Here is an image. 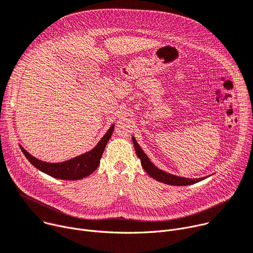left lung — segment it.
Wrapping results in <instances>:
<instances>
[{
    "label": "left lung",
    "mask_w": 253,
    "mask_h": 253,
    "mask_svg": "<svg viewBox=\"0 0 253 253\" xmlns=\"http://www.w3.org/2000/svg\"><path fill=\"white\" fill-rule=\"evenodd\" d=\"M132 141H133V144H134L136 154H137V156L140 158L142 168L144 169V170L151 177H153L154 179H156L158 181H162L164 183H168V185H171V186H189V185H192V183H196L198 181H201L202 179H205L207 177V176L201 177V178L181 177V176L173 175V174L166 172L162 169H159L150 162L149 158L147 157V155L144 153V151L139 146V144L137 143L136 139L134 138V136L132 137Z\"/></svg>",
    "instance_id": "left-lung-1"
}]
</instances>
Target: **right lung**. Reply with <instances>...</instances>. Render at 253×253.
I'll list each match as a JSON object with an SVG mask.
<instances>
[{
    "label": "right lung",
    "instance_id": "add662e5",
    "mask_svg": "<svg viewBox=\"0 0 253 253\" xmlns=\"http://www.w3.org/2000/svg\"><path fill=\"white\" fill-rule=\"evenodd\" d=\"M114 126L115 125H112L110 127L108 132L104 135V137L96 145L95 148H93L86 153H84L73 159L66 160V162H63V163H57V164L45 163L32 156L21 145H20V148L22 152L26 156V158L29 160L30 164L34 166L37 169L41 170L42 172L59 179H67V180L81 179L89 175L91 172H94L99 167L100 160L105 150V147L109 139L111 138L112 133L114 131Z\"/></svg>",
    "mask_w": 253,
    "mask_h": 253
}]
</instances>
